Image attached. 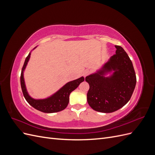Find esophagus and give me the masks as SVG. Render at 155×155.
Instances as JSON below:
<instances>
[{"instance_id":"34e87169","label":"esophagus","mask_w":155,"mask_h":155,"mask_svg":"<svg viewBox=\"0 0 155 155\" xmlns=\"http://www.w3.org/2000/svg\"><path fill=\"white\" fill-rule=\"evenodd\" d=\"M91 74V71L89 70H88V69H87V70H84L83 71V75L84 76V77H86V76H87L88 75H89Z\"/></svg>"}]
</instances>
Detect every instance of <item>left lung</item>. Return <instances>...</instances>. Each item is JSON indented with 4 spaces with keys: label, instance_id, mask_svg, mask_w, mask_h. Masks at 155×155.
Returning a JSON list of instances; mask_svg holds the SVG:
<instances>
[{
    "label": "left lung",
    "instance_id": "1",
    "mask_svg": "<svg viewBox=\"0 0 155 155\" xmlns=\"http://www.w3.org/2000/svg\"><path fill=\"white\" fill-rule=\"evenodd\" d=\"M116 54L102 68L85 78L89 84L87 101L96 111L110 113L121 109L132 96L137 77L132 61L122 47L116 45ZM114 71L110 77L105 74Z\"/></svg>",
    "mask_w": 155,
    "mask_h": 155
}]
</instances>
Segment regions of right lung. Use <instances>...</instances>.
<instances>
[{
  "label": "right lung",
  "mask_w": 155,
  "mask_h": 155,
  "mask_svg": "<svg viewBox=\"0 0 155 155\" xmlns=\"http://www.w3.org/2000/svg\"><path fill=\"white\" fill-rule=\"evenodd\" d=\"M35 47L34 49H35ZM31 53L30 52L27 56L23 65L21 74V85L24 97L28 104L35 109L45 113H53L64 110L68 104L69 96L73 91H74L81 82L84 81L85 79L81 77L74 81L68 82L67 84L61 88L53 95L46 98V99L35 100L32 98L27 92L25 79H24V70L26 68L28 62L30 59Z\"/></svg>",
  "instance_id": "right-lung-1"
}]
</instances>
